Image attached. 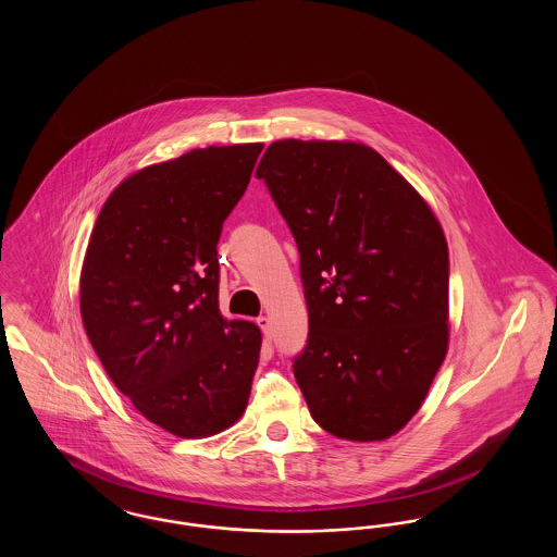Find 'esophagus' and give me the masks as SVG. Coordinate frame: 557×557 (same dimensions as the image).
<instances>
[{
	"mask_svg": "<svg viewBox=\"0 0 557 557\" xmlns=\"http://www.w3.org/2000/svg\"><path fill=\"white\" fill-rule=\"evenodd\" d=\"M257 323H259V327H261V332H263L265 341H271V336H273V330H271V319L265 318V315H261V318L257 319Z\"/></svg>",
	"mask_w": 557,
	"mask_h": 557,
	"instance_id": "esophagus-1",
	"label": "esophagus"
}]
</instances>
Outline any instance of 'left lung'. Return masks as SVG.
<instances>
[{"label": "left lung", "instance_id": "8db88e82", "mask_svg": "<svg viewBox=\"0 0 557 557\" xmlns=\"http://www.w3.org/2000/svg\"><path fill=\"white\" fill-rule=\"evenodd\" d=\"M290 227L309 311L294 377L346 441L393 436L447 355L449 250L436 216L375 150L273 141L257 166Z\"/></svg>", "mask_w": 557, "mask_h": 557}]
</instances>
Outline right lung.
<instances>
[{
  "instance_id": "right-lung-1",
  "label": "right lung",
  "mask_w": 557,
  "mask_h": 557,
  "mask_svg": "<svg viewBox=\"0 0 557 557\" xmlns=\"http://www.w3.org/2000/svg\"><path fill=\"white\" fill-rule=\"evenodd\" d=\"M263 144L211 146L137 171L98 214L81 318L114 386L171 434L211 436L246 409L261 332L219 311L216 242Z\"/></svg>"
}]
</instances>
